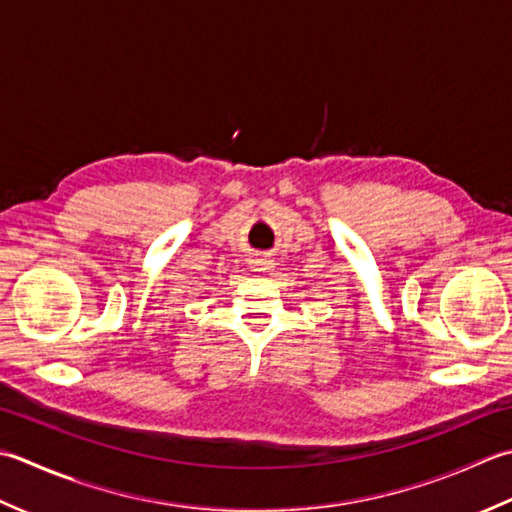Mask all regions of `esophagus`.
I'll return each mask as SVG.
<instances>
[{
	"mask_svg": "<svg viewBox=\"0 0 512 512\" xmlns=\"http://www.w3.org/2000/svg\"><path fill=\"white\" fill-rule=\"evenodd\" d=\"M271 267H274V263H271L269 258H256L254 260V271H269Z\"/></svg>",
	"mask_w": 512,
	"mask_h": 512,
	"instance_id": "1",
	"label": "esophagus"
}]
</instances>
